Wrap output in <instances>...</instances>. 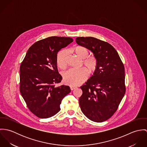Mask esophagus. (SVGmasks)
Segmentation results:
<instances>
[{
  "label": "esophagus",
  "mask_w": 147,
  "mask_h": 147,
  "mask_svg": "<svg viewBox=\"0 0 147 147\" xmlns=\"http://www.w3.org/2000/svg\"><path fill=\"white\" fill-rule=\"evenodd\" d=\"M76 86H70V89H71V90H74L75 89H76Z\"/></svg>",
  "instance_id": "1"
}]
</instances>
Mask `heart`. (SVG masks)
I'll return each instance as SVG.
<instances>
[{
    "label": "heart",
    "mask_w": 147,
    "mask_h": 147,
    "mask_svg": "<svg viewBox=\"0 0 147 147\" xmlns=\"http://www.w3.org/2000/svg\"><path fill=\"white\" fill-rule=\"evenodd\" d=\"M74 51L78 57L83 59V64L90 72H93L96 69L98 65L97 59L94 55L88 56L89 51L86 47L77 46L74 49ZM67 54L68 50H63L57 55V64L62 69L65 68L67 66ZM88 69L85 67L69 69L63 73L64 83L71 86L78 85L83 83L89 76Z\"/></svg>",
    "instance_id": "1"
}]
</instances>
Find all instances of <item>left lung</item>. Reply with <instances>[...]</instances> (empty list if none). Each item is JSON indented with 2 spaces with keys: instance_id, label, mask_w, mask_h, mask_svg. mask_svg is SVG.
<instances>
[{
  "instance_id": "left-lung-1",
  "label": "left lung",
  "mask_w": 147,
  "mask_h": 147,
  "mask_svg": "<svg viewBox=\"0 0 147 147\" xmlns=\"http://www.w3.org/2000/svg\"><path fill=\"white\" fill-rule=\"evenodd\" d=\"M76 42L90 50L98 61L93 75L80 86L82 111L93 122H104L117 110L126 93L124 65L107 42L92 37H77Z\"/></svg>"
}]
</instances>
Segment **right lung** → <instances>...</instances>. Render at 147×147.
I'll list each match as a JSON object with an SVG mask.
<instances>
[{"instance_id":"right-lung-1","label":"right lung","mask_w":147,"mask_h":147,"mask_svg":"<svg viewBox=\"0 0 147 147\" xmlns=\"http://www.w3.org/2000/svg\"><path fill=\"white\" fill-rule=\"evenodd\" d=\"M70 37H50L35 42L28 49L20 67V92L29 110L40 118L58 113L69 86L56 84L62 76L57 68V54L71 42Z\"/></svg>"}]
</instances>
